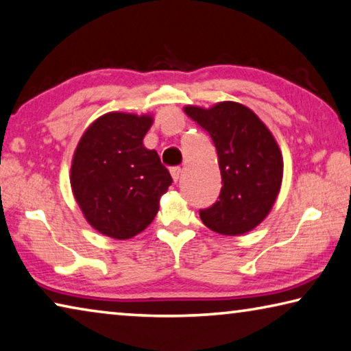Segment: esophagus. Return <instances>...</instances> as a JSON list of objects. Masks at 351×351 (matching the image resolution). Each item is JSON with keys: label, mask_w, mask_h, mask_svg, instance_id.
Segmentation results:
<instances>
[{"label": "esophagus", "mask_w": 351, "mask_h": 351, "mask_svg": "<svg viewBox=\"0 0 351 351\" xmlns=\"http://www.w3.org/2000/svg\"><path fill=\"white\" fill-rule=\"evenodd\" d=\"M171 176H172V179H174V182H179L180 176H182V168H179V166L171 168Z\"/></svg>", "instance_id": "obj_1"}]
</instances>
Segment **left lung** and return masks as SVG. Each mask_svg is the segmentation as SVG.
<instances>
[{
  "instance_id": "8db88e82",
  "label": "left lung",
  "mask_w": 351,
  "mask_h": 351,
  "mask_svg": "<svg viewBox=\"0 0 351 351\" xmlns=\"http://www.w3.org/2000/svg\"><path fill=\"white\" fill-rule=\"evenodd\" d=\"M185 113L213 140L222 177L219 197L199 211L200 219L228 237L250 232L278 196L283 158L277 141L261 119L238 102H219L208 110L188 106Z\"/></svg>"
}]
</instances>
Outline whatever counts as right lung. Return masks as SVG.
<instances>
[{
  "label": "right lung",
  "mask_w": 351,
  "mask_h": 351,
  "mask_svg": "<svg viewBox=\"0 0 351 351\" xmlns=\"http://www.w3.org/2000/svg\"><path fill=\"white\" fill-rule=\"evenodd\" d=\"M151 125L145 114L107 113L90 125L74 152V197L90 226L110 238L143 232L172 183L158 154L143 146Z\"/></svg>",
  "instance_id": "obj_1"
}]
</instances>
